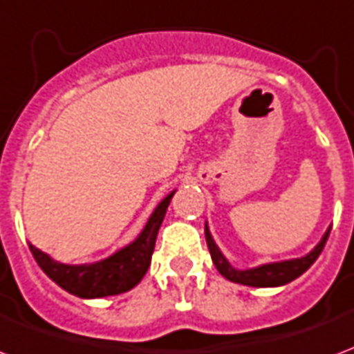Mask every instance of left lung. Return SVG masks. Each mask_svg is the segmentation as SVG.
Instances as JSON below:
<instances>
[{
	"instance_id": "1",
	"label": "left lung",
	"mask_w": 354,
	"mask_h": 354,
	"mask_svg": "<svg viewBox=\"0 0 354 354\" xmlns=\"http://www.w3.org/2000/svg\"><path fill=\"white\" fill-rule=\"evenodd\" d=\"M328 235H330V227L325 231V235L308 252L306 256L283 259V261L263 263V265H257V267L252 268H235L227 261V257L222 254V250L218 248V244L214 243V239L211 235V230H209V224L205 222L207 246H209L212 263L218 268V272L224 276L225 280L250 286V288H280V286H286L289 281H293L295 278H299L300 274H304L308 268L315 263L319 254L323 252Z\"/></svg>"
}]
</instances>
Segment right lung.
Listing matches in <instances>:
<instances>
[{"instance_id":"right-lung-1","label":"right lung","mask_w":354,"mask_h":354,"mask_svg":"<svg viewBox=\"0 0 354 354\" xmlns=\"http://www.w3.org/2000/svg\"><path fill=\"white\" fill-rule=\"evenodd\" d=\"M175 192L177 190H171L166 198L158 201V205L151 212L140 235L132 243L100 261L68 265V263L55 261L54 257L48 256L46 252H42L31 243H29V250L35 257V261L39 263V267L44 270V274L74 297L102 299V297L130 291L142 281L147 272L151 256L155 250L156 235H158V230L164 222L167 207Z\"/></svg>"}]
</instances>
